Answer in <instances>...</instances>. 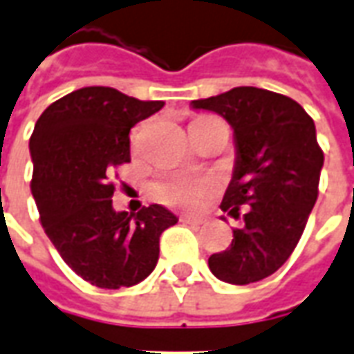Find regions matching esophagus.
Here are the masks:
<instances>
[{
  "label": "esophagus",
  "instance_id": "1",
  "mask_svg": "<svg viewBox=\"0 0 354 354\" xmlns=\"http://www.w3.org/2000/svg\"><path fill=\"white\" fill-rule=\"evenodd\" d=\"M182 222L189 223V225H201V223H205V220L199 216H182Z\"/></svg>",
  "mask_w": 354,
  "mask_h": 354
}]
</instances>
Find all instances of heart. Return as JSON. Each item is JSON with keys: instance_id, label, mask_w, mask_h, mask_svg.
<instances>
[{"instance_id": "b5f03b06", "label": "heart", "mask_w": 354, "mask_h": 354, "mask_svg": "<svg viewBox=\"0 0 354 354\" xmlns=\"http://www.w3.org/2000/svg\"><path fill=\"white\" fill-rule=\"evenodd\" d=\"M212 192V185L201 178H174L157 185L159 199L170 207L195 208Z\"/></svg>"}]
</instances>
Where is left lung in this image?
<instances>
[{"label":"left lung","instance_id":"left-lung-1","mask_svg":"<svg viewBox=\"0 0 354 354\" xmlns=\"http://www.w3.org/2000/svg\"><path fill=\"white\" fill-rule=\"evenodd\" d=\"M233 129L235 169L222 210L245 225L231 246L208 258L210 271L230 284H250L273 274L294 252L319 197L324 153L313 119L296 100L266 88L235 87L193 100Z\"/></svg>","mask_w":354,"mask_h":354}]
</instances>
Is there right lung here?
<instances>
[{
    "mask_svg": "<svg viewBox=\"0 0 354 354\" xmlns=\"http://www.w3.org/2000/svg\"><path fill=\"white\" fill-rule=\"evenodd\" d=\"M162 106L83 87L53 102L32 132V195L43 230L62 260L98 288L144 281L159 260L161 233L178 222L161 205L136 214L111 205V172L131 161L129 132Z\"/></svg>",
    "mask_w": 354,
    "mask_h": 354,
    "instance_id": "1",
    "label": "right lung"
}]
</instances>
